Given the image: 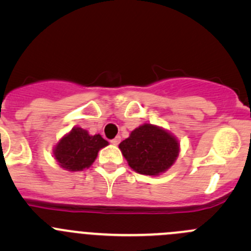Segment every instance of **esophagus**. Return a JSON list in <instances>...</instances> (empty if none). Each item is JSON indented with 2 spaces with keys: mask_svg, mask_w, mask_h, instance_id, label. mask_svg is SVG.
<instances>
[{
  "mask_svg": "<svg viewBox=\"0 0 251 251\" xmlns=\"http://www.w3.org/2000/svg\"><path fill=\"white\" fill-rule=\"evenodd\" d=\"M120 141H121V138L119 137V136H116V137L114 138V140H111L110 142H111V144H114V146H118V144L120 143Z\"/></svg>",
  "mask_w": 251,
  "mask_h": 251,
  "instance_id": "obj_1",
  "label": "esophagus"
}]
</instances>
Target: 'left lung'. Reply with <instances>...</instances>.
<instances>
[{"instance_id":"obj_1","label":"left lung","mask_w":251,"mask_h":251,"mask_svg":"<svg viewBox=\"0 0 251 251\" xmlns=\"http://www.w3.org/2000/svg\"><path fill=\"white\" fill-rule=\"evenodd\" d=\"M128 166L137 174L159 176L176 163L179 141L170 131L144 123L119 144Z\"/></svg>"}]
</instances>
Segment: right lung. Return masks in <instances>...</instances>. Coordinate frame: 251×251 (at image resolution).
Wrapping results in <instances>:
<instances>
[{
    "label": "right lung",
    "mask_w": 251,
    "mask_h": 251,
    "mask_svg": "<svg viewBox=\"0 0 251 251\" xmlns=\"http://www.w3.org/2000/svg\"><path fill=\"white\" fill-rule=\"evenodd\" d=\"M108 144L100 135L92 136L88 131L75 126L54 144L53 156L64 170L82 171L95 163L98 151Z\"/></svg>",
    "instance_id": "obj_1"
}]
</instances>
